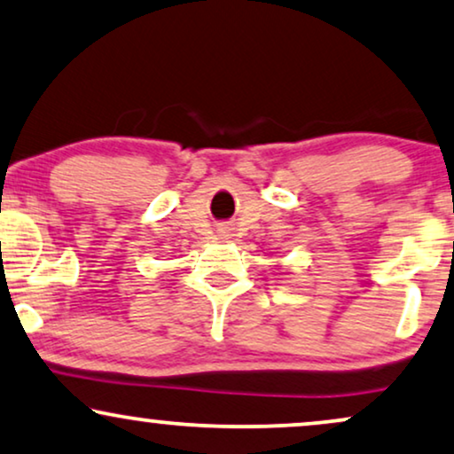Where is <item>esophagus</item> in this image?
Wrapping results in <instances>:
<instances>
[{
	"label": "esophagus",
	"instance_id": "esophagus-1",
	"mask_svg": "<svg viewBox=\"0 0 454 454\" xmlns=\"http://www.w3.org/2000/svg\"><path fill=\"white\" fill-rule=\"evenodd\" d=\"M220 232H223V234H222V237H231V234H228V231H220Z\"/></svg>",
	"mask_w": 454,
	"mask_h": 454
}]
</instances>
